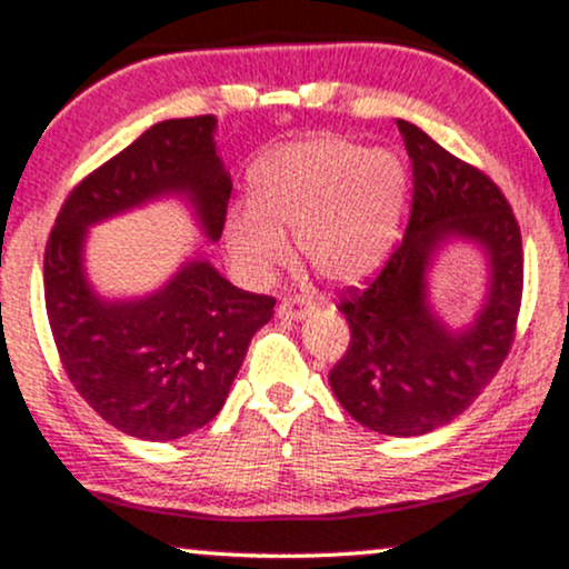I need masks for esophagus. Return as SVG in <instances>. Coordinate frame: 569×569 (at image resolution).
<instances>
[{
  "label": "esophagus",
  "mask_w": 569,
  "mask_h": 569,
  "mask_svg": "<svg viewBox=\"0 0 569 569\" xmlns=\"http://www.w3.org/2000/svg\"><path fill=\"white\" fill-rule=\"evenodd\" d=\"M310 305L305 302V299H299V297H286L283 302L278 305V316L280 318H291V321H302L305 316L310 313Z\"/></svg>",
  "instance_id": "esophagus-1"
}]
</instances>
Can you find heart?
I'll use <instances>...</instances> for the list:
<instances>
[{"label":"heart","instance_id":"b5f03b06","mask_svg":"<svg viewBox=\"0 0 569 569\" xmlns=\"http://www.w3.org/2000/svg\"><path fill=\"white\" fill-rule=\"evenodd\" d=\"M408 199V172L389 151L342 137L289 142L253 167L251 202L229 210L227 248L237 274L261 286L297 251L337 286L370 278L389 259Z\"/></svg>","mask_w":569,"mask_h":569}]
</instances>
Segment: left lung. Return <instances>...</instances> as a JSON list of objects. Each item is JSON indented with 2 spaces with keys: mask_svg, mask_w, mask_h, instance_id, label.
Returning a JSON list of instances; mask_svg holds the SVG:
<instances>
[{
  "mask_svg": "<svg viewBox=\"0 0 569 569\" xmlns=\"http://www.w3.org/2000/svg\"><path fill=\"white\" fill-rule=\"evenodd\" d=\"M413 164L402 246L365 289H346L348 351L329 372L337 402L361 427L418 437L465 413L491 383L516 335L523 289L521 229L502 191L427 132L397 121ZM472 241L490 264L487 297L465 328L428 302V274L448 241Z\"/></svg>",
  "mask_w": 569,
  "mask_h": 569,
  "instance_id": "left-lung-1",
  "label": "left lung"
}]
</instances>
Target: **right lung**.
Returning <instances> with one entry per match:
<instances>
[{
	"instance_id": "right-lung-1",
	"label": "right lung",
	"mask_w": 569,
	"mask_h": 569,
	"mask_svg": "<svg viewBox=\"0 0 569 569\" xmlns=\"http://www.w3.org/2000/svg\"><path fill=\"white\" fill-rule=\"evenodd\" d=\"M213 134V116L156 123L74 186L46 246V308L61 365L104 421L140 440H178L213 421L274 299L237 289L202 253L151 295L104 299L86 274V237L93 223L180 197L216 242L232 178Z\"/></svg>"
}]
</instances>
